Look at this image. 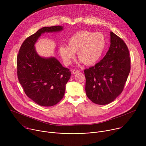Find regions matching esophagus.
<instances>
[{
	"label": "esophagus",
	"mask_w": 146,
	"mask_h": 146,
	"mask_svg": "<svg viewBox=\"0 0 146 146\" xmlns=\"http://www.w3.org/2000/svg\"><path fill=\"white\" fill-rule=\"evenodd\" d=\"M80 72V70H78V69H73V70H72V73H73V74H77V73H79Z\"/></svg>",
	"instance_id": "obj_1"
}]
</instances>
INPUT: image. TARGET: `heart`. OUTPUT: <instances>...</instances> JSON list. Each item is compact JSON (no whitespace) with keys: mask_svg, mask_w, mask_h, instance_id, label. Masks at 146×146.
Masks as SVG:
<instances>
[{"mask_svg":"<svg viewBox=\"0 0 146 146\" xmlns=\"http://www.w3.org/2000/svg\"><path fill=\"white\" fill-rule=\"evenodd\" d=\"M107 44L105 36L101 32L83 31L73 35L67 41V46L59 48L60 56L65 65H69L74 52L86 65H92L100 59Z\"/></svg>","mask_w":146,"mask_h":146,"instance_id":"1","label":"heart"}]
</instances>
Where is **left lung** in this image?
<instances>
[{
  "instance_id": "obj_1",
  "label": "left lung",
  "mask_w": 146,
  "mask_h": 146,
  "mask_svg": "<svg viewBox=\"0 0 146 146\" xmlns=\"http://www.w3.org/2000/svg\"><path fill=\"white\" fill-rule=\"evenodd\" d=\"M131 70L128 48L110 32V46L106 55L95 66L84 70L87 97L98 105H107L122 92Z\"/></svg>"
}]
</instances>
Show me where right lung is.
Segmentation results:
<instances>
[{
	"label": "right lung",
	"mask_w": 146,
	"mask_h": 146,
	"mask_svg": "<svg viewBox=\"0 0 146 146\" xmlns=\"http://www.w3.org/2000/svg\"><path fill=\"white\" fill-rule=\"evenodd\" d=\"M63 28L53 26L38 29L25 40L17 56V76L20 84L30 99L42 106H52L63 98L71 72L55 57L40 56L35 44L42 34L60 32Z\"/></svg>",
	"instance_id": "add662e5"
}]
</instances>
